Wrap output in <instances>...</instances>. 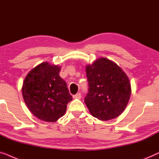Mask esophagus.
<instances>
[{"instance_id": "obj_1", "label": "esophagus", "mask_w": 159, "mask_h": 159, "mask_svg": "<svg viewBox=\"0 0 159 159\" xmlns=\"http://www.w3.org/2000/svg\"><path fill=\"white\" fill-rule=\"evenodd\" d=\"M80 97H81V94H80V93H78L75 95L73 96V98H74V99H80Z\"/></svg>"}]
</instances>
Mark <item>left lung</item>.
Returning <instances> with one entry per match:
<instances>
[{
	"label": "left lung",
	"mask_w": 159,
	"mask_h": 159,
	"mask_svg": "<svg viewBox=\"0 0 159 159\" xmlns=\"http://www.w3.org/2000/svg\"><path fill=\"white\" fill-rule=\"evenodd\" d=\"M89 93L85 104L91 115L102 121L115 119L123 112L131 95V85L123 70L105 57L86 66Z\"/></svg>",
	"instance_id": "obj_1"
}]
</instances>
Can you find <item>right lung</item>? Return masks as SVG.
Wrapping results in <instances>:
<instances>
[{
    "instance_id": "1",
    "label": "right lung",
    "mask_w": 159,
    "mask_h": 159,
    "mask_svg": "<svg viewBox=\"0 0 159 159\" xmlns=\"http://www.w3.org/2000/svg\"><path fill=\"white\" fill-rule=\"evenodd\" d=\"M60 66L44 62L31 70L23 82L24 102L38 119L54 122L65 115L72 100L67 84L59 75Z\"/></svg>"
}]
</instances>
